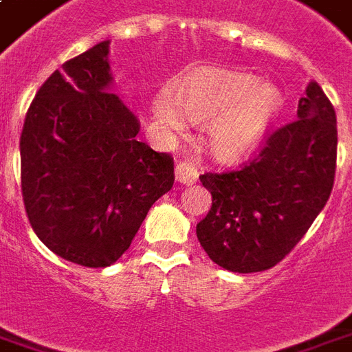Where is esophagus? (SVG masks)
<instances>
[{
	"mask_svg": "<svg viewBox=\"0 0 352 352\" xmlns=\"http://www.w3.org/2000/svg\"><path fill=\"white\" fill-rule=\"evenodd\" d=\"M197 168L196 166H192L190 162H179L175 166V179L179 181L181 184H194L197 181Z\"/></svg>",
	"mask_w": 352,
	"mask_h": 352,
	"instance_id": "1",
	"label": "esophagus"
}]
</instances>
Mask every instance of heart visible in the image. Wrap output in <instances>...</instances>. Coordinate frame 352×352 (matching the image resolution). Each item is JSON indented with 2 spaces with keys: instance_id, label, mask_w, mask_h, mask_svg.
Listing matches in <instances>:
<instances>
[{
  "instance_id": "b5f03b06",
  "label": "heart",
  "mask_w": 352,
  "mask_h": 352,
  "mask_svg": "<svg viewBox=\"0 0 352 352\" xmlns=\"http://www.w3.org/2000/svg\"><path fill=\"white\" fill-rule=\"evenodd\" d=\"M282 93L252 74L199 70L184 82L181 96L164 87L153 100L156 123L168 134L194 123H209L207 142L220 158H241L259 147L282 113Z\"/></svg>"
}]
</instances>
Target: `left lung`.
<instances>
[{
  "label": "left lung",
  "mask_w": 352,
  "mask_h": 352,
  "mask_svg": "<svg viewBox=\"0 0 352 352\" xmlns=\"http://www.w3.org/2000/svg\"><path fill=\"white\" fill-rule=\"evenodd\" d=\"M338 124L317 82L298 100L296 121L270 132L248 164L199 177L212 196L197 241L231 272L272 269L295 248L334 186Z\"/></svg>",
  "instance_id": "1"
}]
</instances>
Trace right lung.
Masks as SVG:
<instances>
[{"instance_id": "1", "label": "right lung", "mask_w": 352, "mask_h": 352, "mask_svg": "<svg viewBox=\"0 0 352 352\" xmlns=\"http://www.w3.org/2000/svg\"><path fill=\"white\" fill-rule=\"evenodd\" d=\"M108 52L102 41L56 70L20 136L31 228L56 256L89 269L123 256L175 181L173 158L138 142V117L110 91Z\"/></svg>"}]
</instances>
